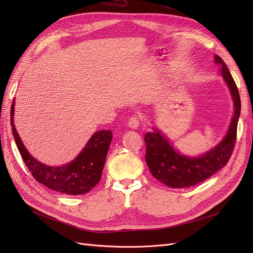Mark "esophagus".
Wrapping results in <instances>:
<instances>
[{
	"label": "esophagus",
	"instance_id": "esophagus-1",
	"mask_svg": "<svg viewBox=\"0 0 253 253\" xmlns=\"http://www.w3.org/2000/svg\"><path fill=\"white\" fill-rule=\"evenodd\" d=\"M139 123H140V120L137 116H133L131 117L129 120H128V123L127 125L132 128V129H137L139 127Z\"/></svg>",
	"mask_w": 253,
	"mask_h": 253
}]
</instances>
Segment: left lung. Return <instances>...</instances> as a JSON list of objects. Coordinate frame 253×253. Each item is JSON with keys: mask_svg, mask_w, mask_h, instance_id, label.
Here are the masks:
<instances>
[{"mask_svg": "<svg viewBox=\"0 0 253 253\" xmlns=\"http://www.w3.org/2000/svg\"><path fill=\"white\" fill-rule=\"evenodd\" d=\"M216 63L221 65L220 74L228 84L234 99L235 114L227 135L214 149L198 158L179 155L171 147L168 140L155 130L144 135L147 145L145 161L151 173L170 188H188L204 181L224 167L232 156L237 139V125L241 112V100L237 85L223 60L214 56Z\"/></svg>", "mask_w": 253, "mask_h": 253, "instance_id": "8db88e82", "label": "left lung"}]
</instances>
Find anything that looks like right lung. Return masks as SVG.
Segmentation results:
<instances>
[{"instance_id": "obj_1", "label": "right lung", "mask_w": 253, "mask_h": 253, "mask_svg": "<svg viewBox=\"0 0 253 253\" xmlns=\"http://www.w3.org/2000/svg\"><path fill=\"white\" fill-rule=\"evenodd\" d=\"M14 100L11 105V126L18 151L34 178L50 190L68 195L88 193L99 182L105 158L113 138L111 130H101L93 134L84 150L71 163L50 167L38 162L26 151L13 123Z\"/></svg>"}]
</instances>
